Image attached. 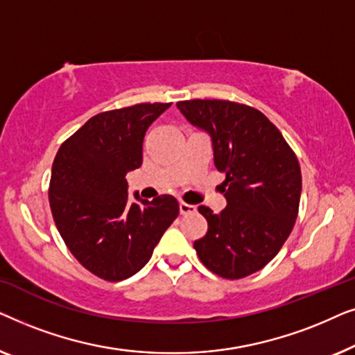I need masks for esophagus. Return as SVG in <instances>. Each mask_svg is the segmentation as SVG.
I'll return each instance as SVG.
<instances>
[{
  "label": "esophagus",
  "instance_id": "34e87169",
  "mask_svg": "<svg viewBox=\"0 0 355 355\" xmlns=\"http://www.w3.org/2000/svg\"><path fill=\"white\" fill-rule=\"evenodd\" d=\"M179 211H181V215H192L197 211V207L186 202H179Z\"/></svg>",
  "mask_w": 355,
  "mask_h": 355
}]
</instances>
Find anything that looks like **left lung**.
Returning <instances> with one entry per match:
<instances>
[{
    "label": "left lung",
    "mask_w": 355,
    "mask_h": 355,
    "mask_svg": "<svg viewBox=\"0 0 355 355\" xmlns=\"http://www.w3.org/2000/svg\"><path fill=\"white\" fill-rule=\"evenodd\" d=\"M189 123L211 139L226 208L207 218V234L193 242L198 259L226 279H239L275 259L293 231L302 176L278 128L259 110L227 100L178 101Z\"/></svg>",
    "instance_id": "left-lung-1"
}]
</instances>
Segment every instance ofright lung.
<instances>
[{
    "label": "right lung",
    "instance_id": "obj_1",
    "mask_svg": "<svg viewBox=\"0 0 355 355\" xmlns=\"http://www.w3.org/2000/svg\"><path fill=\"white\" fill-rule=\"evenodd\" d=\"M171 103H140L90 118L58 150L50 207L58 231L82 266L106 281L142 270L179 215L173 196L128 198L125 174L142 164L147 129Z\"/></svg>",
    "mask_w": 355,
    "mask_h": 355
}]
</instances>
